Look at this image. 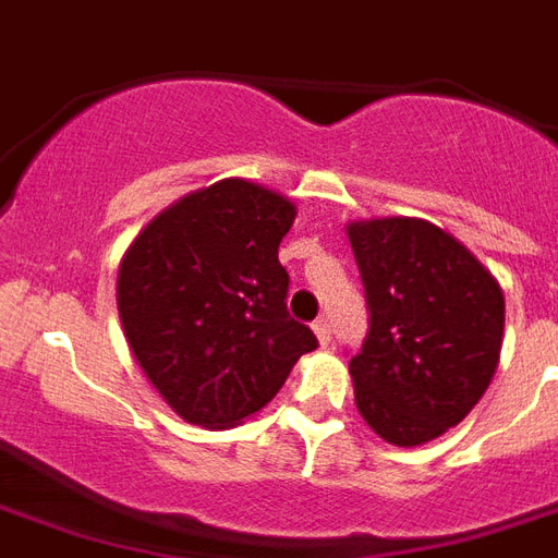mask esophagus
<instances>
[{"label":"esophagus","instance_id":"1","mask_svg":"<svg viewBox=\"0 0 558 558\" xmlns=\"http://www.w3.org/2000/svg\"><path fill=\"white\" fill-rule=\"evenodd\" d=\"M313 332H315V339L322 341V344H330L332 330H330V322H327V318H318V322H313Z\"/></svg>","mask_w":558,"mask_h":558}]
</instances>
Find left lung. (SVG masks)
Returning <instances> with one entry per match:
<instances>
[{
	"instance_id": "obj_1",
	"label": "left lung",
	"mask_w": 558,
	"mask_h": 558,
	"mask_svg": "<svg viewBox=\"0 0 558 558\" xmlns=\"http://www.w3.org/2000/svg\"><path fill=\"white\" fill-rule=\"evenodd\" d=\"M367 304L350 359L356 408L393 446H423L484 397L501 356L498 280L442 228L390 217L348 226Z\"/></svg>"
}]
</instances>
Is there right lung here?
<instances>
[{
  "label": "right lung",
  "mask_w": 558,
  "mask_h": 558,
  "mask_svg": "<svg viewBox=\"0 0 558 558\" xmlns=\"http://www.w3.org/2000/svg\"><path fill=\"white\" fill-rule=\"evenodd\" d=\"M292 219L287 196L226 179L161 210L130 245L118 271L126 341L187 423H240L318 348L287 310L278 245Z\"/></svg>",
  "instance_id": "add662e5"
}]
</instances>
